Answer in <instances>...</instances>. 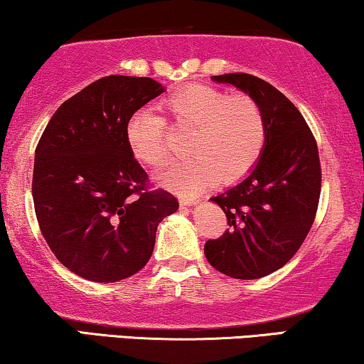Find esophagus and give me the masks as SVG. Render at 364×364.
I'll return each mask as SVG.
<instances>
[{
  "label": "esophagus",
  "mask_w": 364,
  "mask_h": 364,
  "mask_svg": "<svg viewBox=\"0 0 364 364\" xmlns=\"http://www.w3.org/2000/svg\"><path fill=\"white\" fill-rule=\"evenodd\" d=\"M200 198L198 197H193V196H181L178 197V202H181V205H196L198 203Z\"/></svg>",
  "instance_id": "1"
}]
</instances>
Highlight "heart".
Here are the masks:
<instances>
[{"mask_svg":"<svg viewBox=\"0 0 364 364\" xmlns=\"http://www.w3.org/2000/svg\"><path fill=\"white\" fill-rule=\"evenodd\" d=\"M173 126L196 129L188 154L192 159L176 164L161 176L164 186L193 192L212 186L242 181L260 161L267 142V121L260 104L248 94L230 96L225 91L188 84L162 102ZM166 119L152 111H139L129 119L126 137L132 156L147 167L168 162Z\"/></svg>","mask_w":364,"mask_h":364,"instance_id":"1","label":"heart"}]
</instances>
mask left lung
<instances>
[{
    "label": "left lung",
    "instance_id": "8db88e82",
    "mask_svg": "<svg viewBox=\"0 0 364 364\" xmlns=\"http://www.w3.org/2000/svg\"><path fill=\"white\" fill-rule=\"evenodd\" d=\"M212 79L242 89L265 114L260 161L238 186L210 198L225 212L228 228L203 247L215 270L255 280L290 262L315 222L321 192L318 146L295 104L270 82L245 73Z\"/></svg>",
    "mask_w": 364,
    "mask_h": 364
}]
</instances>
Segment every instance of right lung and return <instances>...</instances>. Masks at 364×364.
Listing matches in <instances>:
<instances>
[{
  "label": "right lung",
  "instance_id": "right-lung-1",
  "mask_svg": "<svg viewBox=\"0 0 364 364\" xmlns=\"http://www.w3.org/2000/svg\"><path fill=\"white\" fill-rule=\"evenodd\" d=\"M162 92L151 77H101L63 102L39 139V228L58 260L86 280L114 283L146 267L157 225L178 208L171 192L149 186L126 137L134 112Z\"/></svg>",
  "mask_w": 364,
  "mask_h": 364
}]
</instances>
